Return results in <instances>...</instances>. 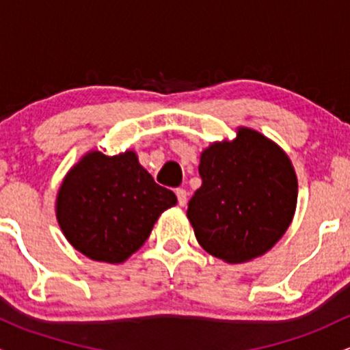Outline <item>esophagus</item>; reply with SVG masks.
Listing matches in <instances>:
<instances>
[{"instance_id": "obj_1", "label": "esophagus", "mask_w": 350, "mask_h": 350, "mask_svg": "<svg viewBox=\"0 0 350 350\" xmlns=\"http://www.w3.org/2000/svg\"><path fill=\"white\" fill-rule=\"evenodd\" d=\"M176 196H178V204L179 206H186L187 202V192L186 189H176Z\"/></svg>"}]
</instances>
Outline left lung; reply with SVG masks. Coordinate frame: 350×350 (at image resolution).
<instances>
[{"mask_svg":"<svg viewBox=\"0 0 350 350\" xmlns=\"http://www.w3.org/2000/svg\"><path fill=\"white\" fill-rule=\"evenodd\" d=\"M202 186L187 217L204 250L242 263L263 255L290 227L298 180L283 151L248 128L234 142L214 143L200 156Z\"/></svg>","mask_w":350,"mask_h":350,"instance_id":"left-lung-1","label":"left lung"}]
</instances>
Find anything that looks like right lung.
Masks as SVG:
<instances>
[{"instance_id": "1", "label": "right lung", "mask_w": 350, "mask_h": 350, "mask_svg": "<svg viewBox=\"0 0 350 350\" xmlns=\"http://www.w3.org/2000/svg\"><path fill=\"white\" fill-rule=\"evenodd\" d=\"M176 202L174 192L156 184L133 151L118 156L95 151L64 179L57 220L80 253L97 262L122 263Z\"/></svg>"}]
</instances>
